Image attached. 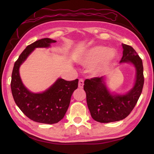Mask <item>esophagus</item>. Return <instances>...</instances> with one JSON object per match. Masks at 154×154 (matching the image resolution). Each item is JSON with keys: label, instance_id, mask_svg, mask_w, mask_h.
I'll use <instances>...</instances> for the list:
<instances>
[{"label": "esophagus", "instance_id": "34e87169", "mask_svg": "<svg viewBox=\"0 0 154 154\" xmlns=\"http://www.w3.org/2000/svg\"><path fill=\"white\" fill-rule=\"evenodd\" d=\"M83 85H84V81L82 79H79V88H83Z\"/></svg>", "mask_w": 154, "mask_h": 154}]
</instances>
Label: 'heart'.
Instances as JSON below:
<instances>
[{"label":"heart","mask_w":154,"mask_h":154,"mask_svg":"<svg viewBox=\"0 0 154 154\" xmlns=\"http://www.w3.org/2000/svg\"><path fill=\"white\" fill-rule=\"evenodd\" d=\"M116 56L115 50H109V48L103 45H96L85 52L80 58V63L87 67L94 65L92 69L93 74L100 76L110 69Z\"/></svg>","instance_id":"1"}]
</instances>
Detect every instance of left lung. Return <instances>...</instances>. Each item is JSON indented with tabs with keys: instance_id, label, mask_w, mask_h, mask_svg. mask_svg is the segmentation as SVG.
Returning <instances> with one entry per match:
<instances>
[{
	"instance_id": "obj_1",
	"label": "left lung",
	"mask_w": 154,
	"mask_h": 154,
	"mask_svg": "<svg viewBox=\"0 0 154 154\" xmlns=\"http://www.w3.org/2000/svg\"><path fill=\"white\" fill-rule=\"evenodd\" d=\"M123 55L120 63H131L136 69L135 84L126 94H112L108 91L104 77H94L84 82L87 103L93 119L101 123L123 120L129 115L142 93L144 77L142 59L132 46L122 44Z\"/></svg>"
}]
</instances>
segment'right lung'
<instances>
[{
  "label": "right lung",
  "instance_id": "add662e5",
  "mask_svg": "<svg viewBox=\"0 0 154 154\" xmlns=\"http://www.w3.org/2000/svg\"><path fill=\"white\" fill-rule=\"evenodd\" d=\"M55 42L50 38H42L28 45L16 61L12 73L11 87L16 105L29 119L43 124H55L63 119L79 80L65 81L60 78L44 93H33L23 85L19 67L35 48H48Z\"/></svg>",
  "mask_w": 154,
  "mask_h": 154
}]
</instances>
